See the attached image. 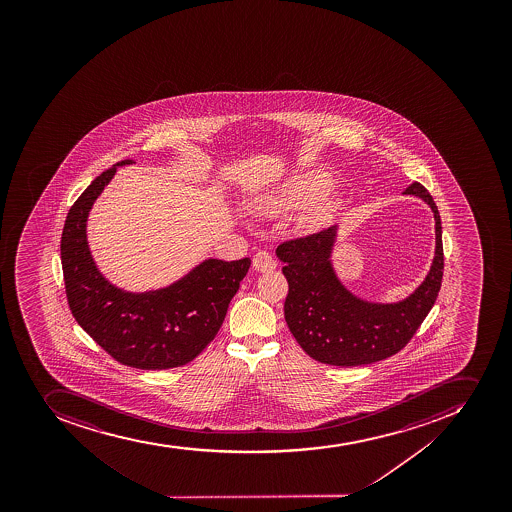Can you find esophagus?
Segmentation results:
<instances>
[{
	"label": "esophagus",
	"mask_w": 512,
	"mask_h": 512,
	"mask_svg": "<svg viewBox=\"0 0 512 512\" xmlns=\"http://www.w3.org/2000/svg\"><path fill=\"white\" fill-rule=\"evenodd\" d=\"M254 268L260 273L273 272L276 268L275 258L268 252H258L254 255Z\"/></svg>",
	"instance_id": "obj_1"
}]
</instances>
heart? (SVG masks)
<instances>
[{"label": "heart", "instance_id": "b5f03b06", "mask_svg": "<svg viewBox=\"0 0 512 512\" xmlns=\"http://www.w3.org/2000/svg\"><path fill=\"white\" fill-rule=\"evenodd\" d=\"M332 180L322 172H308L294 177L272 195L262 201V211L267 214L285 213L293 209L306 208L316 203L331 190ZM319 218L314 214L313 219Z\"/></svg>", "mask_w": 512, "mask_h": 512}]
</instances>
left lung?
<instances>
[{"label":"left lung","instance_id":"left-lung-1","mask_svg":"<svg viewBox=\"0 0 512 512\" xmlns=\"http://www.w3.org/2000/svg\"><path fill=\"white\" fill-rule=\"evenodd\" d=\"M404 195L429 204L435 218V257L414 293L399 303H368L350 293L332 267L337 226L286 240L276 247L288 280L285 319L309 357L335 367L380 362L406 347L434 306L444 276V245L439 209L429 191L414 181Z\"/></svg>","mask_w":512,"mask_h":512}]
</instances>
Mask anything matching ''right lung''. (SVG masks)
Segmentation results:
<instances>
[{
    "instance_id": "1",
    "label": "right lung",
    "mask_w": 512,
    "mask_h": 512,
    "mask_svg": "<svg viewBox=\"0 0 512 512\" xmlns=\"http://www.w3.org/2000/svg\"><path fill=\"white\" fill-rule=\"evenodd\" d=\"M123 160L91 181L73 203L60 240L65 293L75 321L116 362L141 370H167L190 363L221 329L250 258H208L167 288L129 293L111 285L95 265L86 221L95 199Z\"/></svg>"
}]
</instances>
